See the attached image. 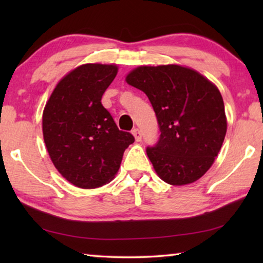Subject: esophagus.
<instances>
[{"instance_id": "obj_1", "label": "esophagus", "mask_w": 263, "mask_h": 263, "mask_svg": "<svg viewBox=\"0 0 263 263\" xmlns=\"http://www.w3.org/2000/svg\"><path fill=\"white\" fill-rule=\"evenodd\" d=\"M132 135L135 136L136 141H140L141 140V132H140L139 128H135V130H132Z\"/></svg>"}]
</instances>
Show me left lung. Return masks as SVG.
I'll use <instances>...</instances> for the list:
<instances>
[{"label": "left lung", "instance_id": "left-lung-1", "mask_svg": "<svg viewBox=\"0 0 263 263\" xmlns=\"http://www.w3.org/2000/svg\"><path fill=\"white\" fill-rule=\"evenodd\" d=\"M126 82L147 95L157 116L159 140L146 153L160 179L173 185L201 179L228 130L218 88L179 65L141 66L127 75Z\"/></svg>", "mask_w": 263, "mask_h": 263}]
</instances>
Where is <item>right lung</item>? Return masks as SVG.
<instances>
[{
    "label": "right lung",
    "mask_w": 263,
    "mask_h": 263,
    "mask_svg": "<svg viewBox=\"0 0 263 263\" xmlns=\"http://www.w3.org/2000/svg\"><path fill=\"white\" fill-rule=\"evenodd\" d=\"M116 65L86 64L57 84L43 112V135L58 172L70 183L92 189L117 174L124 151L135 141L101 103Z\"/></svg>",
    "instance_id": "add662e5"
}]
</instances>
